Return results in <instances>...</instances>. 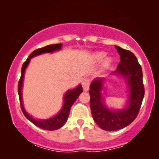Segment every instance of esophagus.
I'll return each mask as SVG.
<instances>
[{"label": "esophagus", "instance_id": "1", "mask_svg": "<svg viewBox=\"0 0 159 159\" xmlns=\"http://www.w3.org/2000/svg\"><path fill=\"white\" fill-rule=\"evenodd\" d=\"M90 79L88 78H85L83 80L82 82V86H83L84 90V91H88L89 87H90Z\"/></svg>", "mask_w": 159, "mask_h": 159}]
</instances>
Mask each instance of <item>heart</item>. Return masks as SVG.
<instances>
[{
	"label": "heart",
	"instance_id": "obj_1",
	"mask_svg": "<svg viewBox=\"0 0 159 159\" xmlns=\"http://www.w3.org/2000/svg\"><path fill=\"white\" fill-rule=\"evenodd\" d=\"M107 53L105 52H97L94 53L93 54V61L95 63H100L103 61L105 58L106 57ZM111 62H112V59L111 57H107L103 61V67L105 69L108 68L111 64Z\"/></svg>",
	"mask_w": 159,
	"mask_h": 159
}]
</instances>
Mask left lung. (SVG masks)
Listing matches in <instances>:
<instances>
[{
  "instance_id": "obj_1",
  "label": "left lung",
  "mask_w": 159,
  "mask_h": 159,
  "mask_svg": "<svg viewBox=\"0 0 159 159\" xmlns=\"http://www.w3.org/2000/svg\"><path fill=\"white\" fill-rule=\"evenodd\" d=\"M120 56L117 68L111 75L121 76L126 84L129 96L122 109L108 108L102 90L105 78H96L90 86V109L96 124L105 131H117L126 127L138 116L144 96L143 72L138 59L129 51L115 45Z\"/></svg>"
}]
</instances>
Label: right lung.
Masks as SVG:
<instances>
[{"label":"right lung","mask_w":159,"mask_h":159,"mask_svg":"<svg viewBox=\"0 0 159 159\" xmlns=\"http://www.w3.org/2000/svg\"><path fill=\"white\" fill-rule=\"evenodd\" d=\"M62 48V44H53L49 45L47 46L43 47V48L36 49V50L33 52L31 54L29 55L26 61L23 63L22 67H21V75L20 78L19 85H18V93H19V100H20V105H21V110L27 120H30L32 123L38 126L40 129H45V130L48 131H54L57 129H60L63 126L67 121L68 116L69 114V111L72 105H73L75 100L77 99L80 94L83 92V88H82L81 84L77 86L75 88L72 89V90H69L66 92L63 96V104L62 106L61 111L58 112V114L54 115L52 117L48 118V119L45 120H38L35 119L30 116L28 113L25 111V107L23 105V100H22V86H23V81H24V76H25V72L26 70L27 66L30 63V59L34 57L39 55L42 54H45V53H53L56 51H60Z\"/></svg>","instance_id":"obj_1"}]
</instances>
